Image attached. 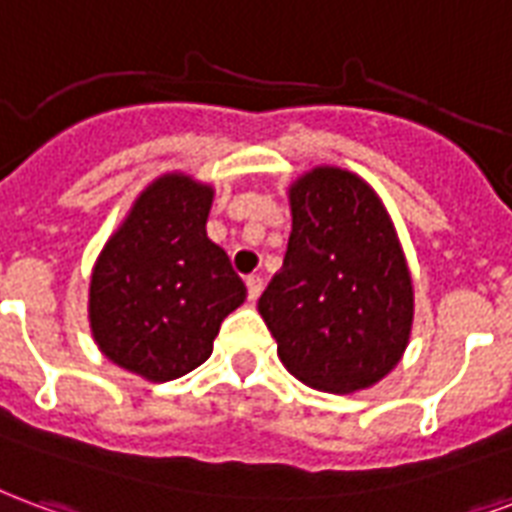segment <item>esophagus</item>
Wrapping results in <instances>:
<instances>
[{
  "label": "esophagus",
  "mask_w": 512,
  "mask_h": 512,
  "mask_svg": "<svg viewBox=\"0 0 512 512\" xmlns=\"http://www.w3.org/2000/svg\"><path fill=\"white\" fill-rule=\"evenodd\" d=\"M246 290H249V298H252V301H257V298H260V293H263V276L260 274L246 276Z\"/></svg>",
  "instance_id": "obj_1"
}]
</instances>
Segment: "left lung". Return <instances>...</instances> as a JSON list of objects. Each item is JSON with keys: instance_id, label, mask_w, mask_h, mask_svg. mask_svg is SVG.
Segmentation results:
<instances>
[{"instance_id": "1", "label": "left lung", "mask_w": 512, "mask_h": 512, "mask_svg": "<svg viewBox=\"0 0 512 512\" xmlns=\"http://www.w3.org/2000/svg\"><path fill=\"white\" fill-rule=\"evenodd\" d=\"M285 263L257 309L285 369L309 388L355 393L396 369L415 293L380 195L352 170L317 165L290 184Z\"/></svg>"}]
</instances>
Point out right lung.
I'll list each match as a JSON object with an SVG mask.
<instances>
[{
    "mask_svg": "<svg viewBox=\"0 0 512 512\" xmlns=\"http://www.w3.org/2000/svg\"><path fill=\"white\" fill-rule=\"evenodd\" d=\"M214 187L162 173L132 203L92 268L94 344L149 382L176 380L206 361L219 325L244 304L230 257L206 233Z\"/></svg>",
    "mask_w": 512,
    "mask_h": 512,
    "instance_id": "right-lung-1",
    "label": "right lung"
}]
</instances>
